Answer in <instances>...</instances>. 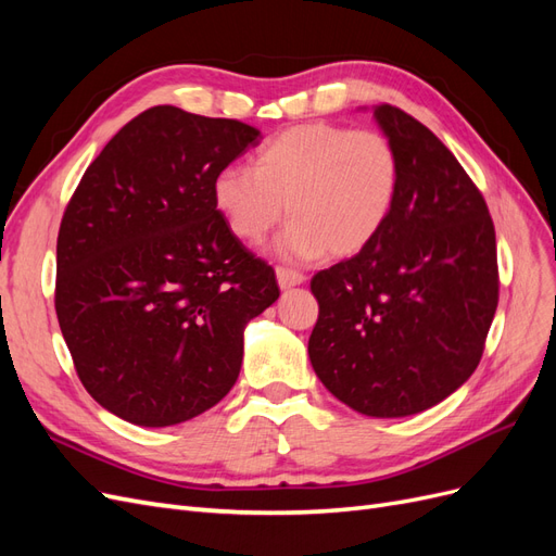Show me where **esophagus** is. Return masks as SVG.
<instances>
[{"label":"esophagus","mask_w":556,"mask_h":556,"mask_svg":"<svg viewBox=\"0 0 556 556\" xmlns=\"http://www.w3.org/2000/svg\"><path fill=\"white\" fill-rule=\"evenodd\" d=\"M276 278H278V285L282 290H290V288H296V285H301L306 280L304 274L299 271H292V268H285V266H278L276 268Z\"/></svg>","instance_id":"1"}]
</instances>
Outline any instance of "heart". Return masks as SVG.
<instances>
[{"instance_id": "b5f03b06", "label": "heart", "mask_w": 556, "mask_h": 556, "mask_svg": "<svg viewBox=\"0 0 556 556\" xmlns=\"http://www.w3.org/2000/svg\"><path fill=\"white\" fill-rule=\"evenodd\" d=\"M399 188V150L382 131L306 123L266 141L252 166H225L213 201L245 243L264 241L288 213L282 255L350 257L382 231Z\"/></svg>"}]
</instances>
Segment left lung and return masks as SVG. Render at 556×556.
Instances as JSON below:
<instances>
[{
    "label": "left lung",
    "mask_w": 556,
    "mask_h": 556,
    "mask_svg": "<svg viewBox=\"0 0 556 556\" xmlns=\"http://www.w3.org/2000/svg\"><path fill=\"white\" fill-rule=\"evenodd\" d=\"M401 157L378 237L313 276L317 378L368 417L441 403L476 371L498 304L496 233L480 190L443 141L390 104L374 111Z\"/></svg>",
    "instance_id": "8db88e82"
}]
</instances>
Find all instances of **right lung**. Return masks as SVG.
<instances>
[{
  "instance_id": "1",
  "label": "right lung",
  "mask_w": 556,
  "mask_h": 556,
  "mask_svg": "<svg viewBox=\"0 0 556 556\" xmlns=\"http://www.w3.org/2000/svg\"><path fill=\"white\" fill-rule=\"evenodd\" d=\"M260 139L153 106L104 146L62 215L58 323L83 387L125 422L172 427L223 401L245 325L280 296L213 201L215 176Z\"/></svg>"
}]
</instances>
